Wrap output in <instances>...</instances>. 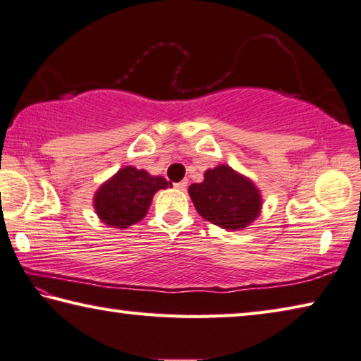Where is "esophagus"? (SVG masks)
<instances>
[{
  "mask_svg": "<svg viewBox=\"0 0 361 361\" xmlns=\"http://www.w3.org/2000/svg\"><path fill=\"white\" fill-rule=\"evenodd\" d=\"M187 184H188V182H187V180H180V182H176V184H174V188H176V190H180V192H184V190H185V188H187Z\"/></svg>",
  "mask_w": 361,
  "mask_h": 361,
  "instance_id": "34e87169",
  "label": "esophagus"
}]
</instances>
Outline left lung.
<instances>
[{
  "label": "left lung",
  "mask_w": 361,
  "mask_h": 361,
  "mask_svg": "<svg viewBox=\"0 0 361 361\" xmlns=\"http://www.w3.org/2000/svg\"><path fill=\"white\" fill-rule=\"evenodd\" d=\"M188 193L200 216L227 230L246 227L261 211L257 188L226 164L206 171L204 180L192 184Z\"/></svg>",
  "instance_id": "1"
}]
</instances>
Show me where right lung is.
Listing matches in <instances>:
<instances>
[{
	"label": "right lung",
	"instance_id": "right-lung-1",
	"mask_svg": "<svg viewBox=\"0 0 361 361\" xmlns=\"http://www.w3.org/2000/svg\"><path fill=\"white\" fill-rule=\"evenodd\" d=\"M168 185L171 182L163 177H153L144 169L126 166L99 188L94 197V208L107 226L128 228L144 219L153 195Z\"/></svg>",
	"mask_w": 361,
	"mask_h": 361
}]
</instances>
